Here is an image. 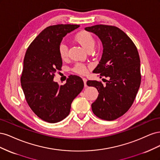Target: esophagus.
<instances>
[{"instance_id": "1", "label": "esophagus", "mask_w": 160, "mask_h": 160, "mask_svg": "<svg viewBox=\"0 0 160 160\" xmlns=\"http://www.w3.org/2000/svg\"><path fill=\"white\" fill-rule=\"evenodd\" d=\"M83 81L84 82V85H85V88L87 87V79L86 78H83Z\"/></svg>"}]
</instances>
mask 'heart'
I'll return each mask as SVG.
<instances>
[{
    "mask_svg": "<svg viewBox=\"0 0 160 160\" xmlns=\"http://www.w3.org/2000/svg\"><path fill=\"white\" fill-rule=\"evenodd\" d=\"M75 38V41L80 44L81 46L83 47L86 51L92 50L95 45L94 38L92 34L88 31H82L79 32L77 34ZM59 52L61 59H65L67 57V54H68V47L64 43H61L59 47ZM72 70L77 73L81 75H85L88 72L87 67L81 63L76 64Z\"/></svg>",
    "mask_w": 160,
    "mask_h": 160,
    "instance_id": "b5f03b06",
    "label": "heart"
}]
</instances>
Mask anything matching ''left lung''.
Returning <instances> with one entry per match:
<instances>
[{"label":"left lung","instance_id":"left-lung-1","mask_svg":"<svg viewBox=\"0 0 160 160\" xmlns=\"http://www.w3.org/2000/svg\"><path fill=\"white\" fill-rule=\"evenodd\" d=\"M100 38L103 54L93 72L108 77L101 82L88 81L99 95L91 108L100 119L112 121L125 114L133 104L141 83L139 53L132 39L120 28L104 25L85 28Z\"/></svg>","mask_w":160,"mask_h":160}]
</instances>
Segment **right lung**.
<instances>
[{"instance_id":"add662e5","label":"right lung","mask_w":160,"mask_h":160,"mask_svg":"<svg viewBox=\"0 0 160 160\" xmlns=\"http://www.w3.org/2000/svg\"><path fill=\"white\" fill-rule=\"evenodd\" d=\"M79 27L77 25L48 27L31 43L23 61L21 83L27 102L38 118L54 123L70 113L72 101L83 89L80 77L71 75L64 85L53 81L61 70L59 47L67 33Z\"/></svg>"}]
</instances>
